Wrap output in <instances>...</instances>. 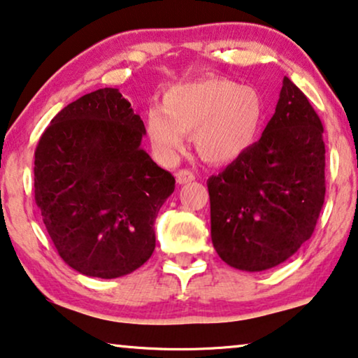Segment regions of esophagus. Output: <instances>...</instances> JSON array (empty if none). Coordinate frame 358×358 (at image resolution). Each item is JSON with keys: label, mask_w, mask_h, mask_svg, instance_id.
Segmentation results:
<instances>
[{"label": "esophagus", "mask_w": 358, "mask_h": 358, "mask_svg": "<svg viewBox=\"0 0 358 358\" xmlns=\"http://www.w3.org/2000/svg\"><path fill=\"white\" fill-rule=\"evenodd\" d=\"M175 177H177L178 185H185V183H189V181L194 180V173L188 169H181V170H178Z\"/></svg>", "instance_id": "1"}]
</instances>
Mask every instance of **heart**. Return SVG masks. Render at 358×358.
Returning <instances> with one entry per match:
<instances>
[{"mask_svg": "<svg viewBox=\"0 0 358 358\" xmlns=\"http://www.w3.org/2000/svg\"><path fill=\"white\" fill-rule=\"evenodd\" d=\"M264 99L257 90L223 77H204L170 87L162 108L146 112V135L156 156L172 162L186 133L202 159L230 162L252 145L264 120Z\"/></svg>", "mask_w": 358, "mask_h": 358, "instance_id": "1", "label": "heart"}]
</instances>
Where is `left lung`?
Listing matches in <instances>:
<instances>
[{
  "instance_id": "1",
  "label": "left lung",
  "mask_w": 358,
  "mask_h": 358,
  "mask_svg": "<svg viewBox=\"0 0 358 358\" xmlns=\"http://www.w3.org/2000/svg\"><path fill=\"white\" fill-rule=\"evenodd\" d=\"M207 188L213 248L234 268H273L310 239L327 191L323 125L289 78L260 140Z\"/></svg>"
}]
</instances>
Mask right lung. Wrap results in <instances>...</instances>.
<instances>
[{
  "instance_id": "right-lung-1",
  "label": "right lung",
  "mask_w": 358,
  "mask_h": 358,
  "mask_svg": "<svg viewBox=\"0 0 358 358\" xmlns=\"http://www.w3.org/2000/svg\"><path fill=\"white\" fill-rule=\"evenodd\" d=\"M145 133L117 88L67 104L43 131L35 202L57 254L78 273L119 278L154 252V222L175 178L140 148Z\"/></svg>"
}]
</instances>
